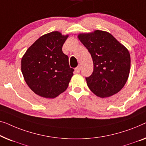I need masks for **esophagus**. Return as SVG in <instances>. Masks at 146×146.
Returning a JSON list of instances; mask_svg holds the SVG:
<instances>
[{
    "label": "esophagus",
    "mask_w": 146,
    "mask_h": 146,
    "mask_svg": "<svg viewBox=\"0 0 146 146\" xmlns=\"http://www.w3.org/2000/svg\"><path fill=\"white\" fill-rule=\"evenodd\" d=\"M75 70V72L79 73V72H80V70H81V67H80V65H79V66L76 67Z\"/></svg>",
    "instance_id": "1"
}]
</instances>
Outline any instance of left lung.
<instances>
[{
    "label": "left lung",
    "instance_id": "obj_1",
    "mask_svg": "<svg viewBox=\"0 0 146 146\" xmlns=\"http://www.w3.org/2000/svg\"><path fill=\"white\" fill-rule=\"evenodd\" d=\"M78 38L93 59V72L86 77L90 90L101 98L118 93L130 74V55L127 48L110 33L102 30L80 34Z\"/></svg>",
    "mask_w": 146,
    "mask_h": 146
}]
</instances>
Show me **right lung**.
<instances>
[{
	"instance_id": "obj_1",
	"label": "right lung",
	"mask_w": 146,
	"mask_h": 146,
	"mask_svg": "<svg viewBox=\"0 0 146 146\" xmlns=\"http://www.w3.org/2000/svg\"><path fill=\"white\" fill-rule=\"evenodd\" d=\"M68 35L52 32L41 36L28 49L21 70L30 89L42 97L53 98L64 92L73 75L62 46Z\"/></svg>"
}]
</instances>
